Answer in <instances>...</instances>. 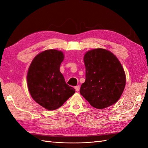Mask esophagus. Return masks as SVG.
I'll return each mask as SVG.
<instances>
[{
    "instance_id": "1",
    "label": "esophagus",
    "mask_w": 148,
    "mask_h": 148,
    "mask_svg": "<svg viewBox=\"0 0 148 148\" xmlns=\"http://www.w3.org/2000/svg\"><path fill=\"white\" fill-rule=\"evenodd\" d=\"M74 88H75V90H76V92H79V89H80V87H79V85H77V86H75Z\"/></svg>"
}]
</instances>
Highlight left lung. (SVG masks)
I'll return each mask as SVG.
<instances>
[{
  "label": "left lung",
  "instance_id": "obj_1",
  "mask_svg": "<svg viewBox=\"0 0 148 148\" xmlns=\"http://www.w3.org/2000/svg\"><path fill=\"white\" fill-rule=\"evenodd\" d=\"M84 62L86 79L81 86V95L97 109L114 104L126 84L124 69L117 57L105 49H93L86 53Z\"/></svg>",
  "mask_w": 148,
  "mask_h": 148
}]
</instances>
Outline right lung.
Listing matches in <instances>:
<instances>
[{
	"label": "right lung",
	"mask_w": 148,
	"mask_h": 148,
	"mask_svg": "<svg viewBox=\"0 0 148 148\" xmlns=\"http://www.w3.org/2000/svg\"><path fill=\"white\" fill-rule=\"evenodd\" d=\"M64 58L61 51L46 50L34 58L28 71L27 85L31 97L49 111L59 108L75 93L60 71Z\"/></svg>",
	"instance_id": "right-lung-1"
}]
</instances>
